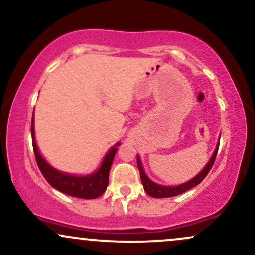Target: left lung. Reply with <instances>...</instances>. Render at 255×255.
<instances>
[{
    "instance_id": "1",
    "label": "left lung",
    "mask_w": 255,
    "mask_h": 255,
    "mask_svg": "<svg viewBox=\"0 0 255 255\" xmlns=\"http://www.w3.org/2000/svg\"><path fill=\"white\" fill-rule=\"evenodd\" d=\"M218 148H219V145H217L215 152H213L211 159H210V162L207 163V165L205 166L203 170H201V172H199L197 176L192 178V180L188 181V182L180 184V186H176V187H165V186H160V184L152 182L150 178L146 176L144 169H142L141 166V162H140V159L137 158V169H139L140 177H141V182H142V186H144L145 192L147 193L150 197H153V198H170V197H176L178 194H182V193L187 192L188 189L193 188V187L198 186V184L200 183L205 177H206V175L209 174V171L211 170L213 163H215L216 160V156H217Z\"/></svg>"
}]
</instances>
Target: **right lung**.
Returning a JSON list of instances; mask_svg holds the SVG:
<instances>
[{
  "mask_svg": "<svg viewBox=\"0 0 255 255\" xmlns=\"http://www.w3.org/2000/svg\"><path fill=\"white\" fill-rule=\"evenodd\" d=\"M31 134H32V146H33L34 157H36L38 168L45 180L54 187L57 191L64 193V194L72 195L75 198L81 199H95L101 197L107 189L108 183H109V171L110 166L113 164L114 157H115L116 146L113 147L108 152L105 156L101 168L98 169L95 174L89 175V176H73V175H67L64 172L55 170L52 166H50L43 157L40 156L38 151L36 141H34V128H33V118L31 122Z\"/></svg>",
  "mask_w": 255,
  "mask_h": 255,
  "instance_id": "obj_1",
  "label": "right lung"
}]
</instances>
